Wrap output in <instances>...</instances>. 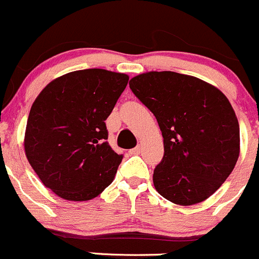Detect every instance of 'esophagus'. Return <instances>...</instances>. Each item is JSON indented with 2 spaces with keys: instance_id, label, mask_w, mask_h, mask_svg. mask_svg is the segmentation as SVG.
Masks as SVG:
<instances>
[{
  "instance_id": "1",
  "label": "esophagus",
  "mask_w": 259,
  "mask_h": 259,
  "mask_svg": "<svg viewBox=\"0 0 259 259\" xmlns=\"http://www.w3.org/2000/svg\"><path fill=\"white\" fill-rule=\"evenodd\" d=\"M140 151H142V146L138 145V146H135L134 149H132V150H130L129 153L130 154H134V155H138V154H140Z\"/></svg>"
}]
</instances>
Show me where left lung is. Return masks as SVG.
<instances>
[{
  "label": "left lung",
  "instance_id": "left-lung-1",
  "mask_svg": "<svg viewBox=\"0 0 259 259\" xmlns=\"http://www.w3.org/2000/svg\"><path fill=\"white\" fill-rule=\"evenodd\" d=\"M129 85L164 138V156L153 174L156 192L179 205L209 198L239 156L238 119L227 96L198 77L173 71L140 74Z\"/></svg>",
  "mask_w": 259,
  "mask_h": 259
}]
</instances>
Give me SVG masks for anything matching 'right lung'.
I'll return each mask as SVG.
<instances>
[{
	"label": "right lung",
	"mask_w": 259,
	"mask_h": 259,
	"mask_svg": "<svg viewBox=\"0 0 259 259\" xmlns=\"http://www.w3.org/2000/svg\"><path fill=\"white\" fill-rule=\"evenodd\" d=\"M129 76L104 69L52 80L31 106L25 133L28 163L46 188L74 202L98 197L121 163L108 143L105 120Z\"/></svg>",
	"instance_id": "obj_1"
}]
</instances>
